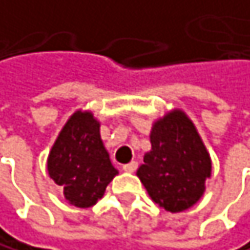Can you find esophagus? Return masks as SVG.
I'll return each instance as SVG.
<instances>
[{"label":"esophagus","instance_id":"1","mask_svg":"<svg viewBox=\"0 0 250 250\" xmlns=\"http://www.w3.org/2000/svg\"><path fill=\"white\" fill-rule=\"evenodd\" d=\"M122 169L125 171V172H134L136 169H137V162H129V163H126V165H124L122 167Z\"/></svg>","mask_w":250,"mask_h":250}]
</instances>
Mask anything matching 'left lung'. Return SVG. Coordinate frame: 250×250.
Returning a JSON list of instances; mask_svg holds the SVG:
<instances>
[{
	"mask_svg": "<svg viewBox=\"0 0 250 250\" xmlns=\"http://www.w3.org/2000/svg\"><path fill=\"white\" fill-rule=\"evenodd\" d=\"M149 140L137 177L165 211H186L203 197L212 171L200 134L185 111L174 108L152 124Z\"/></svg>",
	"mask_w": 250,
	"mask_h": 250,
	"instance_id": "8db88e82",
	"label": "left lung"
}]
</instances>
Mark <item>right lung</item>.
Listing matches in <instances>:
<instances>
[{"instance_id":"right-lung-1","label":"right lung","mask_w":250,"mask_h":250,"mask_svg":"<svg viewBox=\"0 0 250 250\" xmlns=\"http://www.w3.org/2000/svg\"><path fill=\"white\" fill-rule=\"evenodd\" d=\"M47 169L73 206L90 208L104 197L119 171L101 139V122L91 111L78 110L68 117L50 149Z\"/></svg>"}]
</instances>
